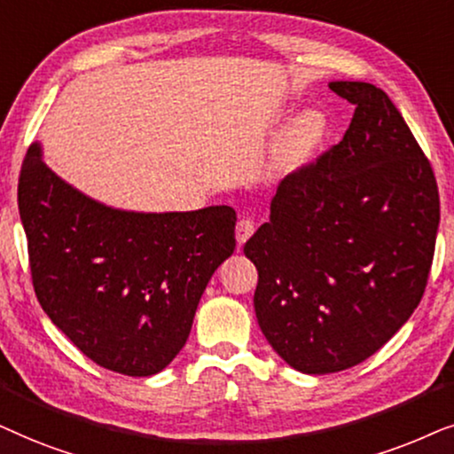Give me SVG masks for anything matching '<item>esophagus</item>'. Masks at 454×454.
Listing matches in <instances>:
<instances>
[{"label":"esophagus","mask_w":454,"mask_h":454,"mask_svg":"<svg viewBox=\"0 0 454 454\" xmlns=\"http://www.w3.org/2000/svg\"><path fill=\"white\" fill-rule=\"evenodd\" d=\"M253 232H255V222L249 220V217H243V220H239V223H237V243L245 245L247 240L253 237Z\"/></svg>","instance_id":"esophagus-1"}]
</instances>
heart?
Here are the masks:
<instances>
[{
    "label": "heart",
    "mask_w": 454,
    "mask_h": 454,
    "mask_svg": "<svg viewBox=\"0 0 454 454\" xmlns=\"http://www.w3.org/2000/svg\"><path fill=\"white\" fill-rule=\"evenodd\" d=\"M325 122L317 112H303L290 122L280 145V161L286 168L303 164L324 135Z\"/></svg>",
    "instance_id": "b5f03b06"
}]
</instances>
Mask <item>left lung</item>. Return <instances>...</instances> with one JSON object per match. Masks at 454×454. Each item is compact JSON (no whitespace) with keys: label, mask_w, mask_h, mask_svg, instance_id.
Segmentation results:
<instances>
[{"label":"left lung","mask_w":454,"mask_h":454,"mask_svg":"<svg viewBox=\"0 0 454 454\" xmlns=\"http://www.w3.org/2000/svg\"><path fill=\"white\" fill-rule=\"evenodd\" d=\"M355 106L342 141L288 174L270 222L245 243L255 316L297 372L348 370L382 348L419 305L440 222L438 186L382 89L334 81Z\"/></svg>","instance_id":"1"}]
</instances>
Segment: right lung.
<instances>
[{"label": "right lung", "mask_w": 454, "mask_h": 454, "mask_svg": "<svg viewBox=\"0 0 454 454\" xmlns=\"http://www.w3.org/2000/svg\"><path fill=\"white\" fill-rule=\"evenodd\" d=\"M18 209L43 311L90 361L124 376L172 364L209 278L237 247L228 205L107 207L51 172L39 143L22 161Z\"/></svg>", "instance_id": "add662e5"}]
</instances>
